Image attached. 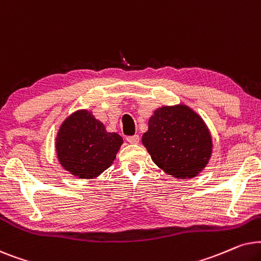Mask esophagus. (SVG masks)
<instances>
[{"label": "esophagus", "mask_w": 261, "mask_h": 261, "mask_svg": "<svg viewBox=\"0 0 261 261\" xmlns=\"http://www.w3.org/2000/svg\"><path fill=\"white\" fill-rule=\"evenodd\" d=\"M127 142L128 143H131V144H137L138 142H140V136H138V135H135V136H128L127 138Z\"/></svg>", "instance_id": "34e87169"}]
</instances>
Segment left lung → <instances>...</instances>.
Wrapping results in <instances>:
<instances>
[{"instance_id": "1", "label": "left lung", "mask_w": 261, "mask_h": 261, "mask_svg": "<svg viewBox=\"0 0 261 261\" xmlns=\"http://www.w3.org/2000/svg\"><path fill=\"white\" fill-rule=\"evenodd\" d=\"M142 143L155 165L176 179L197 176L213 154L209 127L185 103L156 109L149 118Z\"/></svg>"}]
</instances>
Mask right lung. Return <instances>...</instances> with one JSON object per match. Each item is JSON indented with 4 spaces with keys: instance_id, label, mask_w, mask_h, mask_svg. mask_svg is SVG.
Listing matches in <instances>:
<instances>
[{
    "instance_id": "1",
    "label": "right lung",
    "mask_w": 261,
    "mask_h": 261,
    "mask_svg": "<svg viewBox=\"0 0 261 261\" xmlns=\"http://www.w3.org/2000/svg\"><path fill=\"white\" fill-rule=\"evenodd\" d=\"M123 138L109 133L92 111L77 110L61 124L55 138L56 154L65 171L79 179H94L112 165Z\"/></svg>"
}]
</instances>
